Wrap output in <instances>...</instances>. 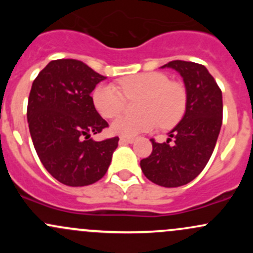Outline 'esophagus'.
Returning <instances> with one entry per match:
<instances>
[{"mask_svg":"<svg viewBox=\"0 0 253 253\" xmlns=\"http://www.w3.org/2000/svg\"><path fill=\"white\" fill-rule=\"evenodd\" d=\"M136 139L132 138V137H121L120 138V142L121 143H133Z\"/></svg>","mask_w":253,"mask_h":253,"instance_id":"esophagus-1","label":"esophagus"}]
</instances>
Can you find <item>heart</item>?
I'll return each instance as SVG.
<instances>
[{"mask_svg":"<svg viewBox=\"0 0 253 253\" xmlns=\"http://www.w3.org/2000/svg\"><path fill=\"white\" fill-rule=\"evenodd\" d=\"M127 99L141 98V115L120 116L111 124V131L124 137H134L158 126H175L186 111L187 93L180 82L170 81L165 73L144 72L127 76L119 81V88L112 84H100L93 91V103L99 114L112 119L121 114Z\"/></svg>","mask_w":253,"mask_h":253,"instance_id":"obj_1","label":"heart"}]
</instances>
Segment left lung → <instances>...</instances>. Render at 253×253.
Returning a JSON list of instances; mask_svg holds the SVG:
<instances>
[{"label":"left lung","mask_w":253,"mask_h":253,"mask_svg":"<svg viewBox=\"0 0 253 253\" xmlns=\"http://www.w3.org/2000/svg\"><path fill=\"white\" fill-rule=\"evenodd\" d=\"M165 67L177 71L182 77L187 105L167 142L150 139L152 154L141 160V169L157 185L178 187L197 177L211 159L223 122V96L203 65L176 60L162 68ZM171 138L174 143H169Z\"/></svg>","instance_id":"left-lung-1"}]
</instances>
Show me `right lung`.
<instances>
[{
    "mask_svg": "<svg viewBox=\"0 0 253 253\" xmlns=\"http://www.w3.org/2000/svg\"><path fill=\"white\" fill-rule=\"evenodd\" d=\"M104 79L82 61L62 58L48 62L33 82L27 110L33 144L45 169L63 185L100 180L119 144V137L90 138L109 126L90 96Z\"/></svg>",
    "mask_w": 253,
    "mask_h": 253,
    "instance_id": "obj_1",
    "label": "right lung"
}]
</instances>
